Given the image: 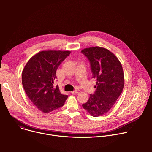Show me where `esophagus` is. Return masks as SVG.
Wrapping results in <instances>:
<instances>
[{"label": "esophagus", "mask_w": 152, "mask_h": 152, "mask_svg": "<svg viewBox=\"0 0 152 152\" xmlns=\"http://www.w3.org/2000/svg\"><path fill=\"white\" fill-rule=\"evenodd\" d=\"M80 92V91L79 90H75V91L71 92V93H72V94H78V93H79Z\"/></svg>", "instance_id": "esophagus-1"}]
</instances>
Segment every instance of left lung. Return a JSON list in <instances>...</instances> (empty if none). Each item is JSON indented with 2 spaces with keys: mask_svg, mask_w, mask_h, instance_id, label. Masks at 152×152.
Masks as SVG:
<instances>
[{
  "mask_svg": "<svg viewBox=\"0 0 152 152\" xmlns=\"http://www.w3.org/2000/svg\"><path fill=\"white\" fill-rule=\"evenodd\" d=\"M81 52L90 60L93 78L97 80L94 94H91L82 106L91 115L99 117L112 109L123 91V67L117 57L107 49L96 46Z\"/></svg>",
  "mask_w": 152,
  "mask_h": 152,
  "instance_id": "left-lung-1",
  "label": "left lung"
}]
</instances>
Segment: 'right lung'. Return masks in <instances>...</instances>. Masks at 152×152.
Wrapping results in <instances>:
<instances>
[{"instance_id":"add662e5","label":"right lung","mask_w":152,"mask_h":152,"mask_svg":"<svg viewBox=\"0 0 152 152\" xmlns=\"http://www.w3.org/2000/svg\"><path fill=\"white\" fill-rule=\"evenodd\" d=\"M71 51L43 50L34 55L26 63L21 79L24 90L31 102L40 111L48 114L62 106L67 95L53 86L56 72Z\"/></svg>"}]
</instances>
